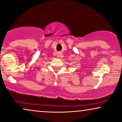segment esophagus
Masks as SVG:
<instances>
[{"instance_id": "1", "label": "esophagus", "mask_w": 122, "mask_h": 122, "mask_svg": "<svg viewBox=\"0 0 122 122\" xmlns=\"http://www.w3.org/2000/svg\"><path fill=\"white\" fill-rule=\"evenodd\" d=\"M61 55H61V53H58V57H60V56H61Z\"/></svg>"}]
</instances>
